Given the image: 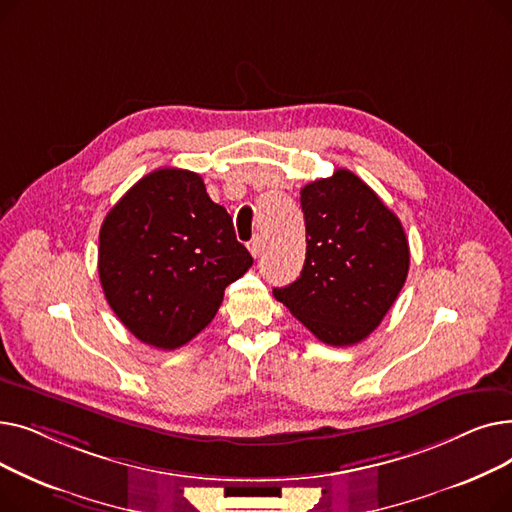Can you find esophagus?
<instances>
[{
  "instance_id": "esophagus-1",
  "label": "esophagus",
  "mask_w": 512,
  "mask_h": 512,
  "mask_svg": "<svg viewBox=\"0 0 512 512\" xmlns=\"http://www.w3.org/2000/svg\"><path fill=\"white\" fill-rule=\"evenodd\" d=\"M249 251H251L253 257H259V253H261V238H259V236H255V238L249 242Z\"/></svg>"
}]
</instances>
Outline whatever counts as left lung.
I'll return each mask as SVG.
<instances>
[{
    "mask_svg": "<svg viewBox=\"0 0 512 512\" xmlns=\"http://www.w3.org/2000/svg\"><path fill=\"white\" fill-rule=\"evenodd\" d=\"M307 255L301 276L274 297L321 342L365 340L394 305L409 274L400 220L353 172L336 170L301 188Z\"/></svg>",
    "mask_w": 512,
    "mask_h": 512,
    "instance_id": "8db88e82",
    "label": "left lung"
}]
</instances>
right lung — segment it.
Returning <instances> with one entry per match:
<instances>
[{"instance_id": "1", "label": "right lung", "mask_w": 512, "mask_h": 512, "mask_svg": "<svg viewBox=\"0 0 512 512\" xmlns=\"http://www.w3.org/2000/svg\"><path fill=\"white\" fill-rule=\"evenodd\" d=\"M251 265L230 213L188 170L143 176L99 230L107 303L130 334L161 351H174L209 326L226 286Z\"/></svg>"}]
</instances>
